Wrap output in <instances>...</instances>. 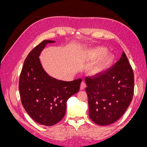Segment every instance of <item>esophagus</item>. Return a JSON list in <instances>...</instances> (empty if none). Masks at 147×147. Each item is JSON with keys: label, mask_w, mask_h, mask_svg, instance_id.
<instances>
[{"label": "esophagus", "mask_w": 147, "mask_h": 147, "mask_svg": "<svg viewBox=\"0 0 147 147\" xmlns=\"http://www.w3.org/2000/svg\"><path fill=\"white\" fill-rule=\"evenodd\" d=\"M86 83H84V82H82L81 83V84H80V90H83V89H84V88H86Z\"/></svg>", "instance_id": "obj_1"}]
</instances>
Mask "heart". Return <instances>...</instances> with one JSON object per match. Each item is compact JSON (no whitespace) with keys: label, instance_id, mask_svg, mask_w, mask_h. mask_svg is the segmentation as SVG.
<instances>
[{"label":"heart","instance_id":"b5f03b06","mask_svg":"<svg viewBox=\"0 0 147 147\" xmlns=\"http://www.w3.org/2000/svg\"><path fill=\"white\" fill-rule=\"evenodd\" d=\"M107 50L104 48L99 47L96 48L94 52V56L96 58L101 57L96 64L92 67V72L93 74H99L108 68L112 63L113 56L112 55L107 53L105 55Z\"/></svg>","mask_w":147,"mask_h":147}]
</instances>
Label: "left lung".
<instances>
[{
    "label": "left lung",
    "mask_w": 147,
    "mask_h": 147,
    "mask_svg": "<svg viewBox=\"0 0 147 147\" xmlns=\"http://www.w3.org/2000/svg\"><path fill=\"white\" fill-rule=\"evenodd\" d=\"M89 116L100 126L121 118L132 101L134 91V72L124 51L113 66L85 78Z\"/></svg>",
    "instance_id": "obj_1"
}]
</instances>
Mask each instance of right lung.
<instances>
[{"instance_id": "obj_1", "label": "right lung", "mask_w": 147, "mask_h": 147, "mask_svg": "<svg viewBox=\"0 0 147 147\" xmlns=\"http://www.w3.org/2000/svg\"><path fill=\"white\" fill-rule=\"evenodd\" d=\"M43 40L29 53L24 61L19 80L22 105L36 123L50 126L64 117L66 102L78 92L82 79L65 82L51 77L45 72L38 56L47 43Z\"/></svg>"}]
</instances>
